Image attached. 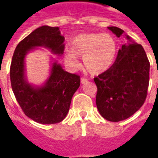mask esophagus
Here are the masks:
<instances>
[{"label":"esophagus","mask_w":158,"mask_h":158,"mask_svg":"<svg viewBox=\"0 0 158 158\" xmlns=\"http://www.w3.org/2000/svg\"><path fill=\"white\" fill-rule=\"evenodd\" d=\"M80 82H81V84H85V83L87 82V79H85V78H81L80 79Z\"/></svg>","instance_id":"34e87169"}]
</instances>
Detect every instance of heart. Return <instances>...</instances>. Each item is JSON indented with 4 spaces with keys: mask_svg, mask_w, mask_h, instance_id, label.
<instances>
[{
    "mask_svg": "<svg viewBox=\"0 0 158 158\" xmlns=\"http://www.w3.org/2000/svg\"><path fill=\"white\" fill-rule=\"evenodd\" d=\"M70 51L63 54L64 62L71 69L79 66L76 56H82L87 72L97 75L106 72L115 62L118 45L113 36L102 33L81 34L69 43Z\"/></svg>",
    "mask_w": 158,
    "mask_h": 158,
    "instance_id": "heart-1",
    "label": "heart"
}]
</instances>
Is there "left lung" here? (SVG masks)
I'll list each match as a JSON object with an SVG mask.
<instances>
[{
  "label": "left lung",
  "instance_id": "1",
  "mask_svg": "<svg viewBox=\"0 0 158 158\" xmlns=\"http://www.w3.org/2000/svg\"><path fill=\"white\" fill-rule=\"evenodd\" d=\"M127 42L119 49L116 61L106 72L94 79L97 86L96 103L100 114L111 122L129 118L142 106L149 85L150 62L142 45L123 29L107 27Z\"/></svg>",
  "mask_w": 158,
  "mask_h": 158
}]
</instances>
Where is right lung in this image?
<instances>
[{"label": "right lung", "mask_w": 158, "mask_h": 158, "mask_svg": "<svg viewBox=\"0 0 158 158\" xmlns=\"http://www.w3.org/2000/svg\"><path fill=\"white\" fill-rule=\"evenodd\" d=\"M63 42L58 27L41 26L19 42L12 56L10 68L12 91L26 116L42 124L56 123L65 118L73 96L80 85V77L65 71L51 57L47 79L41 85H32L26 75V56L38 47H44L61 56Z\"/></svg>", "instance_id": "add662e5"}]
</instances>
